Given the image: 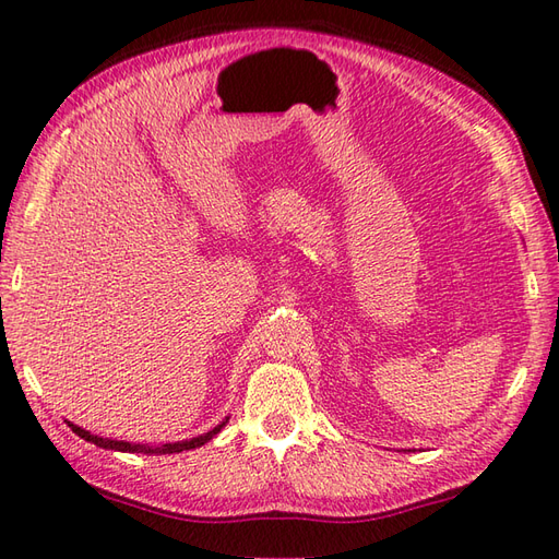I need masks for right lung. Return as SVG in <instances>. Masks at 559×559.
Listing matches in <instances>:
<instances>
[{
  "instance_id": "right-lung-1",
  "label": "right lung",
  "mask_w": 559,
  "mask_h": 559,
  "mask_svg": "<svg viewBox=\"0 0 559 559\" xmlns=\"http://www.w3.org/2000/svg\"><path fill=\"white\" fill-rule=\"evenodd\" d=\"M225 423H228V418H225L221 425L213 427V430L199 435V437H192V439H182V442H170V444H158V447H151V444H132V442H124V439H110V437H98V435H91L88 430H83V427L69 423L67 425L71 427V432H76L81 439H86V442H93L96 447H103V449H112V451H129V454H180V451H187V449H197L201 444H206L209 439L216 437Z\"/></svg>"
}]
</instances>
